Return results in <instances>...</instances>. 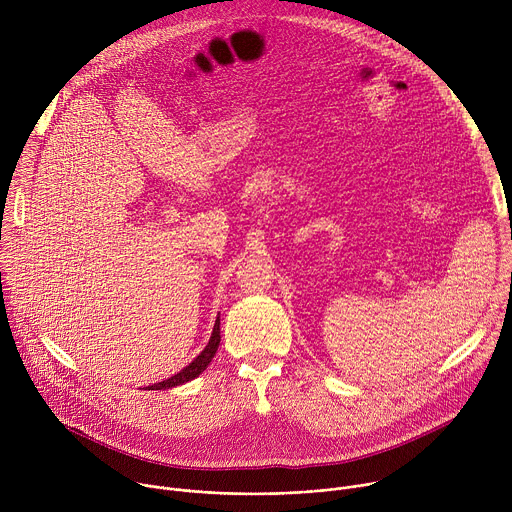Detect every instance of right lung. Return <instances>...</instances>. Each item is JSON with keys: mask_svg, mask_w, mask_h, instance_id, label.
Instances as JSON below:
<instances>
[{"mask_svg": "<svg viewBox=\"0 0 512 512\" xmlns=\"http://www.w3.org/2000/svg\"><path fill=\"white\" fill-rule=\"evenodd\" d=\"M218 344H221V316H216V322H214L208 344L204 346V350L190 364H186V367L180 373H176L174 377H170L162 383H154V385L145 387V389H148V391H162V389H172V387H178V385H184V383L196 379L198 375H202L206 371V367H208L210 360L214 358V354L218 350Z\"/></svg>", "mask_w": 512, "mask_h": 512, "instance_id": "right-lung-1", "label": "right lung"}]
</instances>
